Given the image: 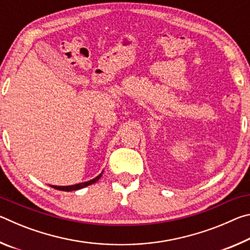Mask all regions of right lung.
<instances>
[{"mask_svg":"<svg viewBox=\"0 0 250 250\" xmlns=\"http://www.w3.org/2000/svg\"><path fill=\"white\" fill-rule=\"evenodd\" d=\"M103 173H104V171L101 172L98 176H96L95 179H92L90 181H87V182H83V183H78V184H74V185H67V186H57V185H49V186H52V188H55V189H59V191H65V192L77 191V189L83 188L88 185H91V184L96 183V182L100 179L101 175H103Z\"/></svg>","mask_w":250,"mask_h":250,"instance_id":"1","label":"right lung"}]
</instances>
